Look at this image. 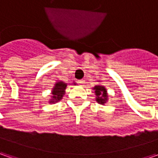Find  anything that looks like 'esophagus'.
<instances>
[{
	"label": "esophagus",
	"mask_w": 158,
	"mask_h": 158,
	"mask_svg": "<svg viewBox=\"0 0 158 158\" xmlns=\"http://www.w3.org/2000/svg\"><path fill=\"white\" fill-rule=\"evenodd\" d=\"M78 83H79V84H81V85H82V84H84V83H85V80H79V81H78Z\"/></svg>",
	"instance_id": "1"
}]
</instances>
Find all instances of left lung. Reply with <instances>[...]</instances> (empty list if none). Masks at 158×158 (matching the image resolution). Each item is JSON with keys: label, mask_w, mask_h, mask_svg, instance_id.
Returning a JSON list of instances; mask_svg holds the SVG:
<instances>
[{"label": "left lung", "mask_w": 158, "mask_h": 158, "mask_svg": "<svg viewBox=\"0 0 158 158\" xmlns=\"http://www.w3.org/2000/svg\"><path fill=\"white\" fill-rule=\"evenodd\" d=\"M95 93H96V99L98 101V103H99L101 105H104L107 100V94H106V89L104 86H95Z\"/></svg>", "instance_id": "8db88e82"}]
</instances>
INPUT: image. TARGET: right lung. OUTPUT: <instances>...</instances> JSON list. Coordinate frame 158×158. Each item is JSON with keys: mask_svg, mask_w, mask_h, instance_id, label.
I'll use <instances>...</instances> for the list:
<instances>
[{"mask_svg": "<svg viewBox=\"0 0 158 158\" xmlns=\"http://www.w3.org/2000/svg\"><path fill=\"white\" fill-rule=\"evenodd\" d=\"M67 87V85L64 83L63 82H59L55 84L54 89L52 90V98L50 101L51 103L53 102H57V101L60 100L61 98L63 97L65 94V89Z\"/></svg>", "mask_w": 158, "mask_h": 158, "instance_id": "1", "label": "right lung"}]
</instances>
